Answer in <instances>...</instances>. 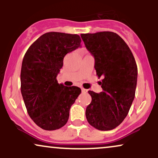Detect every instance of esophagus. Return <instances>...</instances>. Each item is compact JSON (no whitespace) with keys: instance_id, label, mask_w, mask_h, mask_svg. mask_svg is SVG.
I'll list each match as a JSON object with an SVG mask.
<instances>
[{"instance_id":"34e87169","label":"esophagus","mask_w":158,"mask_h":158,"mask_svg":"<svg viewBox=\"0 0 158 158\" xmlns=\"http://www.w3.org/2000/svg\"><path fill=\"white\" fill-rule=\"evenodd\" d=\"M81 92H82V93H86V92H88V90H87L86 89H85V88H81Z\"/></svg>"}]
</instances>
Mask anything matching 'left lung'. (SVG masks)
Instances as JSON below:
<instances>
[{"label": "left lung", "instance_id": "left-lung-1", "mask_svg": "<svg viewBox=\"0 0 158 158\" xmlns=\"http://www.w3.org/2000/svg\"><path fill=\"white\" fill-rule=\"evenodd\" d=\"M85 47L95 59L102 91L88 90L91 102L85 115L90 126L100 131L118 126L128 115L135 97L137 67L133 54L120 36L113 32L81 34Z\"/></svg>", "mask_w": 158, "mask_h": 158}]
</instances>
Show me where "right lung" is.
Wrapping results in <instances>:
<instances>
[{
  "label": "right lung",
  "mask_w": 158,
  "mask_h": 158,
  "mask_svg": "<svg viewBox=\"0 0 158 158\" xmlns=\"http://www.w3.org/2000/svg\"><path fill=\"white\" fill-rule=\"evenodd\" d=\"M81 41L77 34L47 32L23 56L21 94L29 116L42 129L52 131L64 126L70 107L81 94L79 87H66L56 79L65 55L80 47Z\"/></svg>",
  "instance_id": "1"
}]
</instances>
